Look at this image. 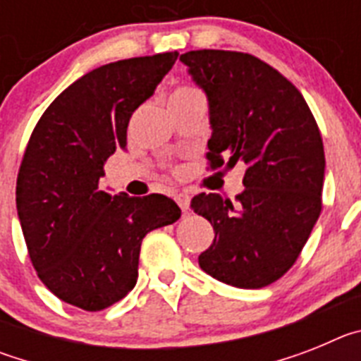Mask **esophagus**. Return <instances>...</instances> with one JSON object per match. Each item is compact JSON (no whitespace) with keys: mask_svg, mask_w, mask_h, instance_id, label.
<instances>
[{"mask_svg":"<svg viewBox=\"0 0 361 361\" xmlns=\"http://www.w3.org/2000/svg\"><path fill=\"white\" fill-rule=\"evenodd\" d=\"M175 200H177V204L180 206V209H183L184 213L190 209V195H188V193H177V195H175Z\"/></svg>","mask_w":361,"mask_h":361,"instance_id":"esophagus-1","label":"esophagus"}]
</instances>
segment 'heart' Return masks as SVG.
Masks as SVG:
<instances>
[{"label": "heart", "instance_id": "b5f03b06", "mask_svg": "<svg viewBox=\"0 0 361 361\" xmlns=\"http://www.w3.org/2000/svg\"><path fill=\"white\" fill-rule=\"evenodd\" d=\"M191 92H197V90H195V88H191V86H178L177 90L173 92V95H171V97H180V95H188V94H191Z\"/></svg>", "mask_w": 361, "mask_h": 361}]
</instances>
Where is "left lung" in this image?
<instances>
[{
    "label": "left lung",
    "mask_w": 361,
    "mask_h": 361,
    "mask_svg": "<svg viewBox=\"0 0 361 361\" xmlns=\"http://www.w3.org/2000/svg\"><path fill=\"white\" fill-rule=\"evenodd\" d=\"M180 61L208 97L212 170L245 166L237 204L216 193L191 200L215 229L199 266L235 288H266L296 262L320 216L318 124L296 86L251 54L191 50Z\"/></svg>",
    "instance_id": "8db88e82"
}]
</instances>
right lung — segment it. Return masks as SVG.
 Here are the masks:
<instances>
[{
	"label": "right lung",
	"instance_id": "obj_1",
	"mask_svg": "<svg viewBox=\"0 0 361 361\" xmlns=\"http://www.w3.org/2000/svg\"><path fill=\"white\" fill-rule=\"evenodd\" d=\"M177 52L92 70L52 101L25 149L16 206L32 266L59 300L101 311L137 282L142 238L173 224L180 208L159 193L110 195L103 166L126 148L133 111L152 97Z\"/></svg>",
	"mask_w": 361,
	"mask_h": 361
}]
</instances>
